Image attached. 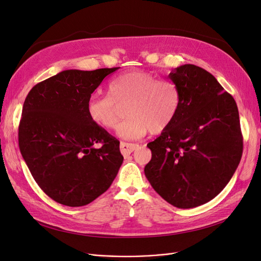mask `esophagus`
<instances>
[{
    "label": "esophagus",
    "instance_id": "34e87169",
    "mask_svg": "<svg viewBox=\"0 0 261 261\" xmlns=\"http://www.w3.org/2000/svg\"><path fill=\"white\" fill-rule=\"evenodd\" d=\"M120 148H121V152H122L123 155H128L134 151V150H136L138 148V145L124 143V141H122L121 145H120Z\"/></svg>",
    "mask_w": 261,
    "mask_h": 261
}]
</instances>
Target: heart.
Here are the masks:
<instances>
[{"instance_id": "b5f03b06", "label": "heart", "mask_w": 261, "mask_h": 261, "mask_svg": "<svg viewBox=\"0 0 261 261\" xmlns=\"http://www.w3.org/2000/svg\"><path fill=\"white\" fill-rule=\"evenodd\" d=\"M128 117L117 128V135L133 140L149 130L158 135L174 122L180 108V90L169 80H158L144 70L118 75L109 84V93L93 94L87 103L90 121L105 129H114L120 120V107Z\"/></svg>"}]
</instances>
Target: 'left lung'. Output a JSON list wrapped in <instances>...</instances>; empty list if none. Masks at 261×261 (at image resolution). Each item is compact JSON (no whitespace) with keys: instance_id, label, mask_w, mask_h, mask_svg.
<instances>
[{"instance_id":"obj_1","label":"left lung","mask_w":261,"mask_h":261,"mask_svg":"<svg viewBox=\"0 0 261 261\" xmlns=\"http://www.w3.org/2000/svg\"><path fill=\"white\" fill-rule=\"evenodd\" d=\"M180 90V108L169 127L147 147L145 175L172 206L189 209L221 193L243 153L239 109L215 76L193 64L168 76Z\"/></svg>"}]
</instances>
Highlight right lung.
I'll return each mask as SVG.
<instances>
[{
	"label": "right lung",
	"mask_w": 261,
	"mask_h": 261,
	"mask_svg": "<svg viewBox=\"0 0 261 261\" xmlns=\"http://www.w3.org/2000/svg\"><path fill=\"white\" fill-rule=\"evenodd\" d=\"M118 68L63 70L33 87L23 102L20 153L39 187L64 206L98 198L123 163L120 141L87 113L91 93Z\"/></svg>",
	"instance_id": "obj_1"
}]
</instances>
